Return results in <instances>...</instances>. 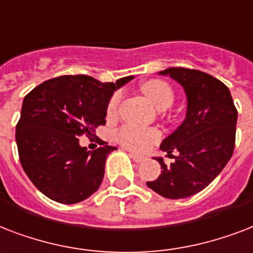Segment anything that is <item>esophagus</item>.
Returning <instances> with one entry per match:
<instances>
[{"mask_svg":"<svg viewBox=\"0 0 253 253\" xmlns=\"http://www.w3.org/2000/svg\"><path fill=\"white\" fill-rule=\"evenodd\" d=\"M129 156H130V158H132L134 162H142V161H144V157H141V156H137V154L130 153Z\"/></svg>","mask_w":253,"mask_h":253,"instance_id":"34e87169","label":"esophagus"}]
</instances>
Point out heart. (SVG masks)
I'll return each mask as SVG.
<instances>
[{
    "label": "heart",
    "mask_w": 253,
    "mask_h": 253,
    "mask_svg": "<svg viewBox=\"0 0 253 253\" xmlns=\"http://www.w3.org/2000/svg\"><path fill=\"white\" fill-rule=\"evenodd\" d=\"M141 91L146 96V99L158 109L169 108L174 103L175 93L168 82L162 79H150L141 84ZM121 93L116 92L109 99L107 105V115L113 116L116 115L119 104H120ZM117 141L123 146L133 152H142L149 145L153 144L160 138V132L153 128H140V126H132L125 125L117 132Z\"/></svg>",
    "instance_id": "b5f03b06"
}]
</instances>
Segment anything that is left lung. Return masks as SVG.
<instances>
[{
    "label": "left lung",
    "mask_w": 253,
    "mask_h": 253,
    "mask_svg": "<svg viewBox=\"0 0 253 253\" xmlns=\"http://www.w3.org/2000/svg\"><path fill=\"white\" fill-rule=\"evenodd\" d=\"M181 84L187 97L183 123L161 142L168 156H178L166 166L164 158L157 179L146 182L162 197H191L210 185L230 161L235 148L238 111L230 89L214 76L190 68L171 67L160 72Z\"/></svg>",
    "instance_id": "left-lung-1"
}]
</instances>
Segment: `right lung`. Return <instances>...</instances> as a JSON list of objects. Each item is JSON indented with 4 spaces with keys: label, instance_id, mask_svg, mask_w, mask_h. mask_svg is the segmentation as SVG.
<instances>
[{
    "label": "right lung",
    "instance_id": "right-lung-1",
    "mask_svg": "<svg viewBox=\"0 0 253 253\" xmlns=\"http://www.w3.org/2000/svg\"><path fill=\"white\" fill-rule=\"evenodd\" d=\"M133 78L101 83L87 75L58 76L25 96L15 129L19 161L47 198L72 205L99 189L105 160L116 148L103 142L89 152L78 137L92 136L96 126L105 125L111 96Z\"/></svg>",
    "mask_w": 253,
    "mask_h": 253
}]
</instances>
